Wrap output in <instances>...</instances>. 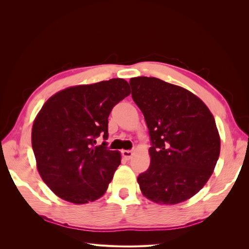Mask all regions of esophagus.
I'll use <instances>...</instances> for the list:
<instances>
[{
  "label": "esophagus",
  "mask_w": 249,
  "mask_h": 249,
  "mask_svg": "<svg viewBox=\"0 0 249 249\" xmlns=\"http://www.w3.org/2000/svg\"><path fill=\"white\" fill-rule=\"evenodd\" d=\"M123 156L125 158L126 160H130L131 158L133 157V155H134V152L133 150H123Z\"/></svg>",
  "instance_id": "esophagus-1"
}]
</instances>
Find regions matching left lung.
<instances>
[{"instance_id":"8db88e82","label":"left lung","mask_w":249,"mask_h":249,"mask_svg":"<svg viewBox=\"0 0 249 249\" xmlns=\"http://www.w3.org/2000/svg\"><path fill=\"white\" fill-rule=\"evenodd\" d=\"M132 97L146 122L150 165L137 180L142 194L160 205H176L206 185L220 154L215 119L187 89L153 77L130 80Z\"/></svg>"}]
</instances>
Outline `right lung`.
<instances>
[{"label":"right lung","mask_w":249,"mask_h":249,"mask_svg":"<svg viewBox=\"0 0 249 249\" xmlns=\"http://www.w3.org/2000/svg\"><path fill=\"white\" fill-rule=\"evenodd\" d=\"M131 93L124 79L69 87L44 103L32 127V147L43 182L76 205L102 197L120 164L107 142L113 107Z\"/></svg>","instance_id":"obj_1"}]
</instances>
